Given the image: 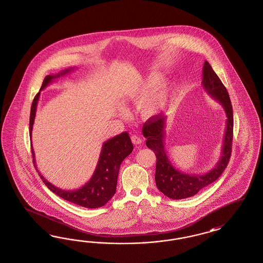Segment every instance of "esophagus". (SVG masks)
<instances>
[{
    "label": "esophagus",
    "mask_w": 263,
    "mask_h": 263,
    "mask_svg": "<svg viewBox=\"0 0 263 263\" xmlns=\"http://www.w3.org/2000/svg\"><path fill=\"white\" fill-rule=\"evenodd\" d=\"M131 141H132V143H134V144H141L142 142H143L142 139L137 135L131 136Z\"/></svg>",
    "instance_id": "34e87169"
}]
</instances>
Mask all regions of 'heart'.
Masks as SVG:
<instances>
[{"mask_svg": "<svg viewBox=\"0 0 263 263\" xmlns=\"http://www.w3.org/2000/svg\"><path fill=\"white\" fill-rule=\"evenodd\" d=\"M160 80L161 79L159 77L156 75L148 77L142 85H140L138 88H135V90H133L129 98L131 100H138L143 98L152 88L159 84ZM152 90H150L151 92L149 91L150 92L143 99V103L141 105L142 115L146 119L153 118L163 111L168 103L171 95V88L167 84L161 85Z\"/></svg>", "mask_w": 263, "mask_h": 263, "instance_id": "obj_1", "label": "heart"}]
</instances>
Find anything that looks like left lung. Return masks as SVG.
<instances>
[{"label":"left lung","instance_id":"left-lung-1","mask_svg":"<svg viewBox=\"0 0 263 263\" xmlns=\"http://www.w3.org/2000/svg\"><path fill=\"white\" fill-rule=\"evenodd\" d=\"M202 87L207 93L223 106L227 116L223 147L221 157L215 167L203 175H188L175 168L167 157L165 148L166 118L161 114L151 118L143 126L146 138V146L156 155L155 182L159 191L173 199H187L195 196L201 189L213 183L228 166L231 155L233 138V112L231 99L222 81L217 76L211 65L205 61L202 68Z\"/></svg>","mask_w":263,"mask_h":263}]
</instances>
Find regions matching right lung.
Masks as SVG:
<instances>
[{"label": "right lung", "instance_id": "right-lung-1", "mask_svg": "<svg viewBox=\"0 0 263 263\" xmlns=\"http://www.w3.org/2000/svg\"><path fill=\"white\" fill-rule=\"evenodd\" d=\"M73 68H67L62 72H59L55 75H47L42 83L40 90L44 89L49 84L53 82V80L59 78L61 76L66 75L71 71ZM40 92H39L33 101L31 108L30 116V138L32 140V131L33 121L35 118L36 107L40 99ZM133 151V143L128 135L127 132H122L120 135L116 136L111 139L106 141L102 145V149L100 152L99 160L97 162L96 171L92 176L90 177L88 183L85 184L79 189L76 190H63L56 187L55 185L50 183L44 176L40 174L35 165L34 152L32 149V162L34 167L39 172L42 181L47 186L48 188L61 197L62 199L72 203L78 204L80 206L86 208H98L103 206L112 196L116 194L118 176L120 172V164L123 160Z\"/></svg>", "mask_w": 263, "mask_h": 263}]
</instances>
